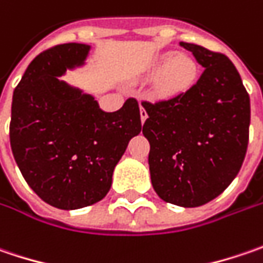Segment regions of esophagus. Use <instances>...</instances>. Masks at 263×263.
Listing matches in <instances>:
<instances>
[{"label": "esophagus", "mask_w": 263, "mask_h": 263, "mask_svg": "<svg viewBox=\"0 0 263 263\" xmlns=\"http://www.w3.org/2000/svg\"><path fill=\"white\" fill-rule=\"evenodd\" d=\"M140 116H141V122H145V119H147V116H148V113H147V110H145V107L144 106H141L140 107Z\"/></svg>", "instance_id": "obj_1"}]
</instances>
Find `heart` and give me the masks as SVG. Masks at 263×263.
I'll return each instance as SVG.
<instances>
[{"mask_svg":"<svg viewBox=\"0 0 263 263\" xmlns=\"http://www.w3.org/2000/svg\"><path fill=\"white\" fill-rule=\"evenodd\" d=\"M154 72H160L157 78L159 92L165 97H174L194 85L199 66L185 54L165 52L156 60Z\"/></svg>","mask_w":263,"mask_h":263,"instance_id":"heart-1","label":"heart"}]
</instances>
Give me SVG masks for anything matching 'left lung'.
I'll list each match as a JSON object with an SVG mask.
<instances>
[{
	"mask_svg": "<svg viewBox=\"0 0 263 263\" xmlns=\"http://www.w3.org/2000/svg\"><path fill=\"white\" fill-rule=\"evenodd\" d=\"M204 67L175 97L143 104L148 166L162 200L197 208L218 197L237 177L249 143L250 98L233 62L221 52L181 42Z\"/></svg>",
	"mask_w": 263,
	"mask_h": 263,
	"instance_id": "1",
	"label": "left lung"
}]
</instances>
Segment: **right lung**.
Wrapping results in <instances>:
<instances>
[{"instance_id":"1","label":"right lung","mask_w":263,"mask_h":263,"mask_svg":"<svg viewBox=\"0 0 263 263\" xmlns=\"http://www.w3.org/2000/svg\"><path fill=\"white\" fill-rule=\"evenodd\" d=\"M91 47L69 42L36 55L13 92L10 144L29 187L45 203L73 211L106 197L115 166L141 126L128 98L118 111L60 79L85 64Z\"/></svg>"}]
</instances>
